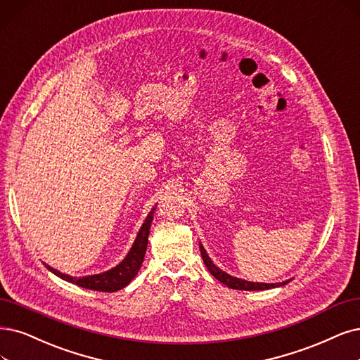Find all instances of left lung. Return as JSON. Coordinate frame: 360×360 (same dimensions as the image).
<instances>
[{
  "label": "left lung",
  "mask_w": 360,
  "mask_h": 360,
  "mask_svg": "<svg viewBox=\"0 0 360 360\" xmlns=\"http://www.w3.org/2000/svg\"><path fill=\"white\" fill-rule=\"evenodd\" d=\"M200 245V252H202V258L206 264L207 270L210 271V274L214 276L215 278H218V281L221 283H224L225 286H229L231 289H238V290H265V289H271V288H278V286H283L286 283L290 282L289 281H285V282H281V283H258V282H248V281H243V278H238V277H233L231 274L222 271L219 267H217V265L214 264V261L210 259V257L207 255L206 249L203 248L202 243Z\"/></svg>",
  "instance_id": "8db88e82"
}]
</instances>
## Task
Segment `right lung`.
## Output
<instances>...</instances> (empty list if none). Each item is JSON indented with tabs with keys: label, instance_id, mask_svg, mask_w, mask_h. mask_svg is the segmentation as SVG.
<instances>
[{
	"label": "right lung",
	"instance_id": "add662e5",
	"mask_svg": "<svg viewBox=\"0 0 360 360\" xmlns=\"http://www.w3.org/2000/svg\"><path fill=\"white\" fill-rule=\"evenodd\" d=\"M157 206H154L151 209V212L146 215L142 227L139 229L135 242H133L130 250L127 252V255L124 257V259L117 264L115 267H112L108 271H103L99 274H90V276H79V277H72L70 274L60 273L59 270L50 267V265L46 264V267L53 273L56 274L58 277L63 278V281L78 285L86 289H91V290H99V292H117L120 289L126 288L133 278L136 277L145 252H146V245H148V234H150V229H151V222L154 218V210Z\"/></svg>",
	"mask_w": 360,
	"mask_h": 360
}]
</instances>
